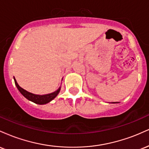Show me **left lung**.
Masks as SVG:
<instances>
[{
	"instance_id": "left-lung-1",
	"label": "left lung",
	"mask_w": 149,
	"mask_h": 149,
	"mask_svg": "<svg viewBox=\"0 0 149 149\" xmlns=\"http://www.w3.org/2000/svg\"><path fill=\"white\" fill-rule=\"evenodd\" d=\"M112 103H113V104H116V103H118V102H112Z\"/></svg>"
}]
</instances>
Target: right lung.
<instances>
[{
  "mask_svg": "<svg viewBox=\"0 0 149 149\" xmlns=\"http://www.w3.org/2000/svg\"><path fill=\"white\" fill-rule=\"evenodd\" d=\"M14 80H15V85L17 86V88L19 91L20 92V93H21L24 97H26L28 100L31 101V102H33L34 103L38 104H45L49 103V102H51L52 100H54V99L57 96V95L59 93V92H60V90H61V87H59V89H57L56 91L53 92L52 93L47 94V95H35V94L31 93V92L25 90L24 89L22 88L21 87L18 85L17 82V80L15 79V77H14Z\"/></svg>",
  "mask_w": 149,
  "mask_h": 149,
  "instance_id": "1",
  "label": "right lung"
}]
</instances>
